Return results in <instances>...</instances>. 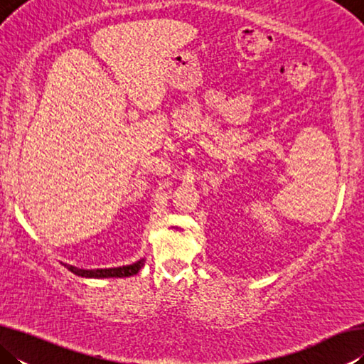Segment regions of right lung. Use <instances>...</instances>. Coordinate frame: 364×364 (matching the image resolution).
Returning <instances> with one entry per match:
<instances>
[{"label":"right lung","instance_id":"obj_1","mask_svg":"<svg viewBox=\"0 0 364 364\" xmlns=\"http://www.w3.org/2000/svg\"><path fill=\"white\" fill-rule=\"evenodd\" d=\"M144 264V258L134 262L127 267H117V268H101V269H82L75 268L72 264H65L67 269L72 271L73 274L83 276V278H128V276L136 274Z\"/></svg>","mask_w":364,"mask_h":364}]
</instances>
